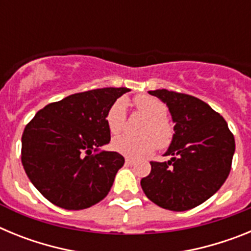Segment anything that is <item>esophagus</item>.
<instances>
[{
	"label": "esophagus",
	"instance_id": "34e87169",
	"mask_svg": "<svg viewBox=\"0 0 251 251\" xmlns=\"http://www.w3.org/2000/svg\"><path fill=\"white\" fill-rule=\"evenodd\" d=\"M134 163H136V161H134L133 158H126V165L132 166V165H134Z\"/></svg>",
	"mask_w": 251,
	"mask_h": 251
}]
</instances>
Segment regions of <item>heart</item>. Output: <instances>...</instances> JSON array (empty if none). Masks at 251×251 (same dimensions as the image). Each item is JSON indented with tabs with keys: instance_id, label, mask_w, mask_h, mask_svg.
<instances>
[{
	"instance_id": "b5f03b06",
	"label": "heart",
	"mask_w": 251,
	"mask_h": 251,
	"mask_svg": "<svg viewBox=\"0 0 251 251\" xmlns=\"http://www.w3.org/2000/svg\"><path fill=\"white\" fill-rule=\"evenodd\" d=\"M133 104L137 112L147 118L142 126V136L132 137L128 134L115 137L112 142L113 150L122 153L124 156L138 158L153 152L158 146L165 150L171 145L174 139V127L167 121V105L159 99L151 95H137L133 99ZM127 113H126V101L123 99L114 101L106 110L105 123L112 134H118L126 127Z\"/></svg>"
}]
</instances>
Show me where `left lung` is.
<instances>
[{"instance_id": "1", "label": "left lung", "mask_w": 251, "mask_h": 251, "mask_svg": "<svg viewBox=\"0 0 251 251\" xmlns=\"http://www.w3.org/2000/svg\"><path fill=\"white\" fill-rule=\"evenodd\" d=\"M148 93L168 106L175 134L165 153L171 159L151 162L142 190L159 207L186 211L224 185L231 170L234 136L225 119L201 99L166 89Z\"/></svg>"}]
</instances>
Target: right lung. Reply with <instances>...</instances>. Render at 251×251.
<instances>
[{"label": "right lung", "instance_id": "1", "mask_svg": "<svg viewBox=\"0 0 251 251\" xmlns=\"http://www.w3.org/2000/svg\"><path fill=\"white\" fill-rule=\"evenodd\" d=\"M127 92L103 88L72 94L48 104L28 122L22 166L46 200L65 210H83L108 195L124 157L99 148L110 141L106 110Z\"/></svg>", "mask_w": 251, "mask_h": 251}]
</instances>
